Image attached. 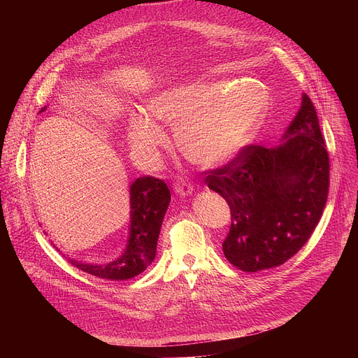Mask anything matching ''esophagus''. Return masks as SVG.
<instances>
[{"mask_svg":"<svg viewBox=\"0 0 358 358\" xmlns=\"http://www.w3.org/2000/svg\"><path fill=\"white\" fill-rule=\"evenodd\" d=\"M174 192H176L177 194H180L181 197L190 196V194L193 193V185H192L189 181H185V180L178 178V180H177V182L174 184Z\"/></svg>","mask_w":358,"mask_h":358,"instance_id":"obj_1","label":"esophagus"}]
</instances>
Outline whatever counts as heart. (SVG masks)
Returning <instances> with one entry per match:
<instances>
[{"label":"heart","instance_id":"heart-1","mask_svg":"<svg viewBox=\"0 0 358 358\" xmlns=\"http://www.w3.org/2000/svg\"><path fill=\"white\" fill-rule=\"evenodd\" d=\"M268 110V96L247 83L182 84L148 101L149 120L129 117L126 136L141 154L152 155L166 143L161 126L176 127V141L192 162L213 168L231 161L254 136Z\"/></svg>","mask_w":358,"mask_h":358}]
</instances>
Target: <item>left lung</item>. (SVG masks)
<instances>
[{
	"label": "left lung",
	"instance_id": "1",
	"mask_svg": "<svg viewBox=\"0 0 358 358\" xmlns=\"http://www.w3.org/2000/svg\"><path fill=\"white\" fill-rule=\"evenodd\" d=\"M204 181L231 208L222 245L231 264L248 273L285 264L315 231L329 189V157L310 99L302 94L277 146H245Z\"/></svg>",
	"mask_w": 358,
	"mask_h": 358
}]
</instances>
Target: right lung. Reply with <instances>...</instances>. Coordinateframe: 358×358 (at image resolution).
Returning a JSON list of instances; mask_svg holds the SVG:
<instances>
[{
    "label": "right lung",
    "instance_id": "obj_1",
    "mask_svg": "<svg viewBox=\"0 0 358 358\" xmlns=\"http://www.w3.org/2000/svg\"><path fill=\"white\" fill-rule=\"evenodd\" d=\"M46 107L41 110L45 111ZM130 224L123 254L107 264L71 259L77 268L106 280H127L143 273L157 255V243L171 194L162 180L141 177L130 184Z\"/></svg>",
    "mask_w": 358,
    "mask_h": 358
}]
</instances>
